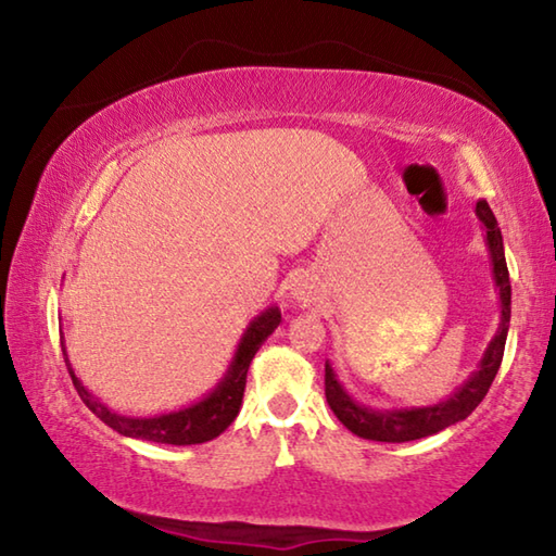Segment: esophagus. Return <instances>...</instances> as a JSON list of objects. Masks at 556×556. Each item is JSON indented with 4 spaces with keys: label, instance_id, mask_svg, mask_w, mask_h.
Masks as SVG:
<instances>
[{
    "label": "esophagus",
    "instance_id": "1",
    "mask_svg": "<svg viewBox=\"0 0 556 556\" xmlns=\"http://www.w3.org/2000/svg\"><path fill=\"white\" fill-rule=\"evenodd\" d=\"M291 299L299 301V304H312L316 299V289L312 287V281L306 279H294V285H291Z\"/></svg>",
    "mask_w": 556,
    "mask_h": 556
}]
</instances>
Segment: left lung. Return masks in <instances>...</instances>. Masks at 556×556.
Masks as SVG:
<instances>
[{"mask_svg": "<svg viewBox=\"0 0 556 556\" xmlns=\"http://www.w3.org/2000/svg\"><path fill=\"white\" fill-rule=\"evenodd\" d=\"M476 215L481 220L483 238L488 255H491L493 267V281L497 291V304H501V324L491 338V343L483 351L478 370L468 375V380L448 394L446 400L437 404H427V407H392V409H372L365 407L357 400H353L343 382L338 380L331 363L326 361V402L333 409L338 421L345 429H351L355 437L370 439V441H388V444H402V441H414L437 434V431L446 429L456 421H464L470 412L491 390V384L497 375V368L503 363V351L507 341V328H510V275H507L505 262V248L503 235L497 228V220L485 201L476 203Z\"/></svg>", "mask_w": 556, "mask_h": 556, "instance_id": "left-lung-1", "label": "left lung"}]
</instances>
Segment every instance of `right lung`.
Returning <instances> with one entry per match:
<instances>
[{
    "label": "right lung",
    "mask_w": 556,
    "mask_h": 556,
    "mask_svg": "<svg viewBox=\"0 0 556 556\" xmlns=\"http://www.w3.org/2000/svg\"><path fill=\"white\" fill-rule=\"evenodd\" d=\"M279 321V306H269L262 314H257L242 331V338L238 348H235L228 370H225L223 378L215 382V388L208 394H203L199 402L188 404V407L152 414V417H127V414H117L105 407L96 394L88 392L86 384L75 378V370L68 361V351H65V341H61V348L65 365H68L71 380L75 384V390H78L80 400L86 402L88 409L105 421L110 429H115L122 437L154 441V444L191 446L220 437L223 431L232 425L235 417H238L252 357H255L262 343L275 333Z\"/></svg>",
    "instance_id": "right-lung-1"
}]
</instances>
